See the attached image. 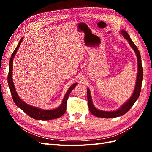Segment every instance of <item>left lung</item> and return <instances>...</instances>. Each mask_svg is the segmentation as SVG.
Instances as JSON below:
<instances>
[{
  "label": "left lung",
  "mask_w": 152,
  "mask_h": 152,
  "mask_svg": "<svg viewBox=\"0 0 152 152\" xmlns=\"http://www.w3.org/2000/svg\"><path fill=\"white\" fill-rule=\"evenodd\" d=\"M120 32L124 37V38L128 41L130 46L135 52V54L137 57V73L134 89V91H133L132 96L129 98V99L127 100L125 103H124V104L118 109L116 110H113V111H103V110H99L94 107V105L93 103V99H92L90 89L89 87H87V101H88V106H89V111L93 115L98 117L115 118V117H118L123 115L126 113L129 110L131 109V108L132 107L133 104H134V103L136 102V100L138 99L140 94L142 80V68L141 65V55L138 49H137V48L136 46V45L131 39L129 35V34H127V32L123 29L121 30Z\"/></svg>",
  "instance_id": "8db88e82"
}]
</instances>
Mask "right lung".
<instances>
[{"instance_id": "obj_1", "label": "right lung", "mask_w": 152, "mask_h": 152, "mask_svg": "<svg viewBox=\"0 0 152 152\" xmlns=\"http://www.w3.org/2000/svg\"><path fill=\"white\" fill-rule=\"evenodd\" d=\"M24 37L21 39L19 43H18L17 47L16 48L15 50H14L12 53L10 61V65H9V74L7 77V82H8V86L10 87V89L11 91V93L12 95V98L13 99L14 102L15 103L16 105L18 107L21 108L23 111L26 113L30 117L33 118L35 120H39V121H48V120H52V119H55L61 117L65 113L66 109V102L67 99L68 98V96L70 95L72 91L75 88V87L78 84L77 82H75L73 84H72L70 88H69L65 96L63 97L62 100V102L61 104L58 107L50 109V110H44L40 108L39 107H34V106H31L30 104H27L25 102H23L18 96L17 92L16 91L15 85L13 84V80H12V70H13V59L15 58V55L18 51V49H19L21 43L23 40Z\"/></svg>"}]
</instances>
